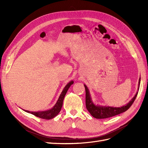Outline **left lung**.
<instances>
[{"label": "left lung", "instance_id": "obj_1", "mask_svg": "<svg viewBox=\"0 0 148 148\" xmlns=\"http://www.w3.org/2000/svg\"><path fill=\"white\" fill-rule=\"evenodd\" d=\"M140 81H141V78H140V79H139V82H138V91L139 90V88H140ZM84 86L85 87V91H86V109L92 117L96 119H101L109 118L127 111L130 107H131L133 102L135 101L138 95V92H137L136 93V95H135V96L132 98V100H130V101L128 102V104L120 107L96 105L95 103L92 102L90 92H89L88 87L86 86V84H84Z\"/></svg>", "mask_w": 148, "mask_h": 148}]
</instances>
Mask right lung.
Listing matches in <instances>:
<instances>
[{
  "label": "right lung",
  "instance_id": "right-lung-1",
  "mask_svg": "<svg viewBox=\"0 0 148 148\" xmlns=\"http://www.w3.org/2000/svg\"><path fill=\"white\" fill-rule=\"evenodd\" d=\"M73 84V81H71L68 84H67L65 88H64L63 91H62L58 99L56 104L54 105L52 109H49L47 110H44V111H39V112H31L28 110H25L26 112L30 113L31 114H33L35 116H36L38 117H39L41 119H46V120H50L53 118H54L56 116H57L60 112V111L61 110V108L62 107V104H63V101L65 97V96L66 95V93L68 91V89L70 87L71 84Z\"/></svg>",
  "mask_w": 148,
  "mask_h": 148
}]
</instances>
